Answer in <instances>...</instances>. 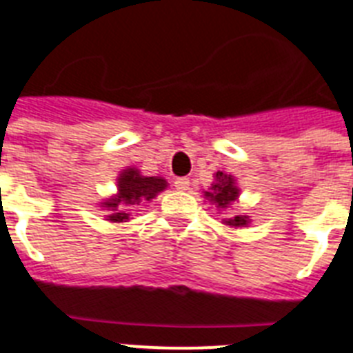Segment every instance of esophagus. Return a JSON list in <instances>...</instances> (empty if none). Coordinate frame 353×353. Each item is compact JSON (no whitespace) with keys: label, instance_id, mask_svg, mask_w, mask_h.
<instances>
[{"label":"esophagus","instance_id":"esophagus-1","mask_svg":"<svg viewBox=\"0 0 353 353\" xmlns=\"http://www.w3.org/2000/svg\"><path fill=\"white\" fill-rule=\"evenodd\" d=\"M174 188L179 189V191H188L189 179H185V176H179V179H174Z\"/></svg>","mask_w":353,"mask_h":353}]
</instances>
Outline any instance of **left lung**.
<instances>
[{"label": "left lung", "instance_id": "obj_1", "mask_svg": "<svg viewBox=\"0 0 353 353\" xmlns=\"http://www.w3.org/2000/svg\"><path fill=\"white\" fill-rule=\"evenodd\" d=\"M212 176H214V180H212L209 191H202L203 198L209 200L218 211H225L240 198V188H238V183H236V179L232 174L216 171ZM222 223L227 227L238 229V227L249 225L250 218L247 214H234L231 218H223Z\"/></svg>", "mask_w": 353, "mask_h": 353}]
</instances>
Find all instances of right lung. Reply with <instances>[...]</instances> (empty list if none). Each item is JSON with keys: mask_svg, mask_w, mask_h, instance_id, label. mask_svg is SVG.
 I'll return each mask as SVG.
<instances>
[{"mask_svg": "<svg viewBox=\"0 0 353 353\" xmlns=\"http://www.w3.org/2000/svg\"><path fill=\"white\" fill-rule=\"evenodd\" d=\"M168 188L164 176H144L141 170L130 168L122 170L117 176V193L99 202V208L108 212L106 220L113 223L130 222V209L151 202L159 193Z\"/></svg>", "mask_w": 353, "mask_h": 353, "instance_id": "obj_1", "label": "right lung"}]
</instances>
